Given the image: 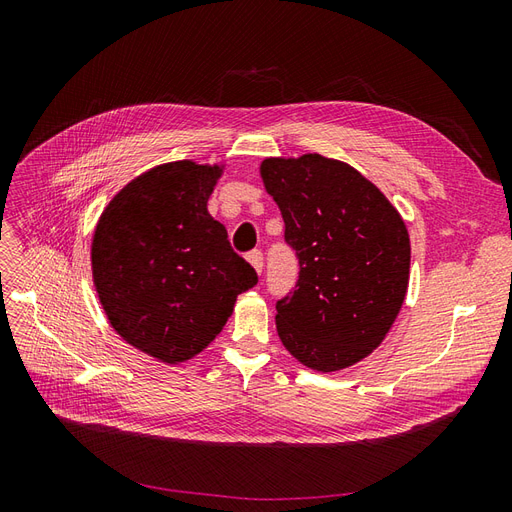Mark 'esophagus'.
Masks as SVG:
<instances>
[{
    "label": "esophagus",
    "mask_w": 512,
    "mask_h": 512,
    "mask_svg": "<svg viewBox=\"0 0 512 512\" xmlns=\"http://www.w3.org/2000/svg\"><path fill=\"white\" fill-rule=\"evenodd\" d=\"M247 262H250L256 273H262V252L260 250H254L247 254Z\"/></svg>",
    "instance_id": "obj_1"
}]
</instances>
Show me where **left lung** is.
Wrapping results in <instances>:
<instances>
[{
  "instance_id": "left-lung-1",
  "label": "left lung",
  "mask_w": 512,
  "mask_h": 512,
  "mask_svg": "<svg viewBox=\"0 0 512 512\" xmlns=\"http://www.w3.org/2000/svg\"><path fill=\"white\" fill-rule=\"evenodd\" d=\"M260 179L299 256V288L277 301V335L301 365L333 374L374 352L404 305L410 235L359 170L320 153L265 158Z\"/></svg>"
}]
</instances>
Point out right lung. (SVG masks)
I'll return each instance as SVG.
<instances>
[{
  "label": "right lung",
  "instance_id": "add662e5",
  "mask_svg": "<svg viewBox=\"0 0 512 512\" xmlns=\"http://www.w3.org/2000/svg\"><path fill=\"white\" fill-rule=\"evenodd\" d=\"M226 164L166 162L108 200L91 239V277L113 331L166 365L194 359L258 275L230 250L209 196Z\"/></svg>",
  "mask_w": 512,
  "mask_h": 512
}]
</instances>
